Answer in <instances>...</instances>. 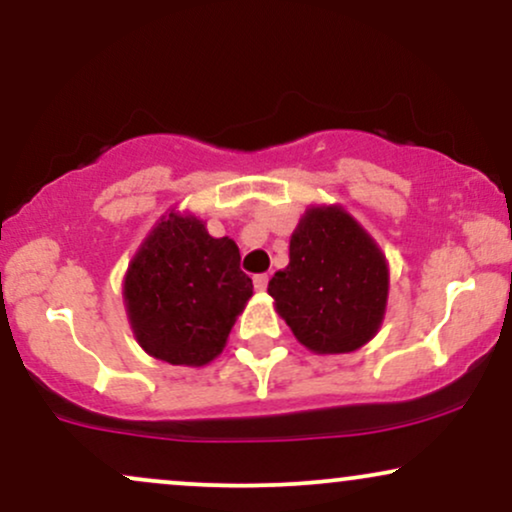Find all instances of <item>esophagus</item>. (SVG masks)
Instances as JSON below:
<instances>
[{
    "label": "esophagus",
    "mask_w": 512,
    "mask_h": 512,
    "mask_svg": "<svg viewBox=\"0 0 512 512\" xmlns=\"http://www.w3.org/2000/svg\"><path fill=\"white\" fill-rule=\"evenodd\" d=\"M252 281H255L257 291H264V289H267V284H269V276L267 274H255V279H252Z\"/></svg>",
    "instance_id": "1"
}]
</instances>
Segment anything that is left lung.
I'll return each instance as SVG.
<instances>
[{
    "instance_id": "8db88e82",
    "label": "left lung",
    "mask_w": 512,
    "mask_h": 512,
    "mask_svg": "<svg viewBox=\"0 0 512 512\" xmlns=\"http://www.w3.org/2000/svg\"><path fill=\"white\" fill-rule=\"evenodd\" d=\"M390 269L366 228L342 207H310L289 245V267L269 281L276 313L305 349L349 354L383 325Z\"/></svg>"
}]
</instances>
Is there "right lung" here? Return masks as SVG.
Returning a JSON list of instances; mask_svg holds the SVG:
<instances>
[{
	"label": "right lung",
	"instance_id": "obj_1",
	"mask_svg": "<svg viewBox=\"0 0 512 512\" xmlns=\"http://www.w3.org/2000/svg\"><path fill=\"white\" fill-rule=\"evenodd\" d=\"M122 293L146 354L199 368L226 346L252 296V279L231 238H211L197 216L170 211L129 262Z\"/></svg>",
	"mask_w": 512,
	"mask_h": 512
}]
</instances>
